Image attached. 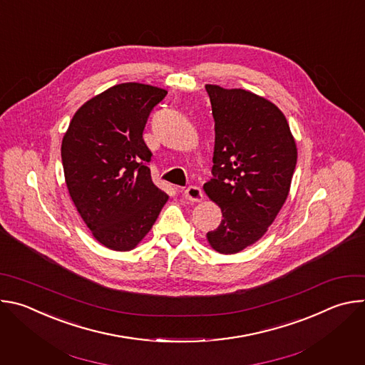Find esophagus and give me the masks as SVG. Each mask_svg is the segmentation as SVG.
Wrapping results in <instances>:
<instances>
[{
  "instance_id": "obj_1",
  "label": "esophagus",
  "mask_w": 365,
  "mask_h": 365,
  "mask_svg": "<svg viewBox=\"0 0 365 365\" xmlns=\"http://www.w3.org/2000/svg\"><path fill=\"white\" fill-rule=\"evenodd\" d=\"M185 197L190 202H200L203 199V192L197 186H189L185 190Z\"/></svg>"
}]
</instances>
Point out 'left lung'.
<instances>
[{"mask_svg":"<svg viewBox=\"0 0 365 365\" xmlns=\"http://www.w3.org/2000/svg\"><path fill=\"white\" fill-rule=\"evenodd\" d=\"M215 120L214 178L203 190L222 212L206 234L221 254H235L262 238L287 199L297 148L284 114L245 89L206 85Z\"/></svg>","mask_w":365,"mask_h":365,"instance_id":"left-lung-1","label":"left lung"}]
</instances>
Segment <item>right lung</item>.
I'll return each mask as SVG.
<instances>
[{
    "label": "right lung",
    "instance_id": "1",
    "mask_svg": "<svg viewBox=\"0 0 365 365\" xmlns=\"http://www.w3.org/2000/svg\"><path fill=\"white\" fill-rule=\"evenodd\" d=\"M166 89L127 82L86 101L62 140L69 195L93 238L130 251L148 234L169 196L151 180L143 130Z\"/></svg>",
    "mask_w": 365,
    "mask_h": 365
}]
</instances>
